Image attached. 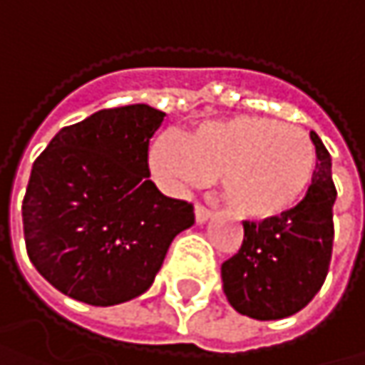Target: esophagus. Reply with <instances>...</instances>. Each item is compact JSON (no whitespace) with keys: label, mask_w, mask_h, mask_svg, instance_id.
<instances>
[{"label":"esophagus","mask_w":365,"mask_h":365,"mask_svg":"<svg viewBox=\"0 0 365 365\" xmlns=\"http://www.w3.org/2000/svg\"><path fill=\"white\" fill-rule=\"evenodd\" d=\"M194 217H196V224H205L209 217H211V211L202 205H196L194 207Z\"/></svg>","instance_id":"34e87169"}]
</instances>
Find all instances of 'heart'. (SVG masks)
Wrapping results in <instances>:
<instances>
[{"mask_svg": "<svg viewBox=\"0 0 365 365\" xmlns=\"http://www.w3.org/2000/svg\"><path fill=\"white\" fill-rule=\"evenodd\" d=\"M154 175L171 187L220 180L228 207L264 222L296 209L317 173L311 135L268 115L205 122L178 139L160 135L150 148Z\"/></svg>", "mask_w": 365, "mask_h": 365, "instance_id": "1", "label": "heart"}]
</instances>
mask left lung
I'll list each match as a JSON object with an SVG mask.
<instances>
[{"instance_id":"1","label":"left lung","mask_w":365,"mask_h":365,"mask_svg":"<svg viewBox=\"0 0 365 365\" xmlns=\"http://www.w3.org/2000/svg\"><path fill=\"white\" fill-rule=\"evenodd\" d=\"M317 173L304 200L285 215L245 222L239 254L222 264L224 294L230 307L257 322L283 319L302 311L328 277L336 187L331 158L317 133Z\"/></svg>"}]
</instances>
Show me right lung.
<instances>
[{
	"mask_svg": "<svg viewBox=\"0 0 365 365\" xmlns=\"http://www.w3.org/2000/svg\"><path fill=\"white\" fill-rule=\"evenodd\" d=\"M165 115L150 106L95 111L37 156L23 200L25 245L61 294L93 307L141 296L194 224L192 205L150 180L148 148Z\"/></svg>",
	"mask_w": 365,
	"mask_h": 365,
	"instance_id": "obj_1",
	"label": "right lung"
}]
</instances>
